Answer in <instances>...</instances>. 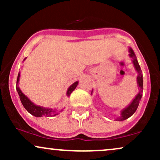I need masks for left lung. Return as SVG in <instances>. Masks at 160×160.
I'll use <instances>...</instances> for the list:
<instances>
[{
	"label": "left lung",
	"instance_id": "left-lung-1",
	"mask_svg": "<svg viewBox=\"0 0 160 160\" xmlns=\"http://www.w3.org/2000/svg\"><path fill=\"white\" fill-rule=\"evenodd\" d=\"M128 52H129V56L130 58H132V62L134 67H135V71H137L138 76H137V84L138 87V93L135 95V98H133V100L132 101V102L128 104V106H126V108H123L122 111H120V117H117L116 119V120L118 121H122L126 120V119L129 118L131 116L134 114L135 111H136L138 107L139 102H140L141 97H142V92H143V75H142V71L139 65L136 56H135V52H134L133 49L131 47H128Z\"/></svg>",
	"mask_w": 160,
	"mask_h": 160
}]
</instances>
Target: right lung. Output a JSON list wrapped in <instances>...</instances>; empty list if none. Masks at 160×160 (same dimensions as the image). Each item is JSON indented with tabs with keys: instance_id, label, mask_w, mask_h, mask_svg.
I'll return each mask as SVG.
<instances>
[{
	"instance_id": "1",
	"label": "right lung",
	"mask_w": 160,
	"mask_h": 160,
	"mask_svg": "<svg viewBox=\"0 0 160 160\" xmlns=\"http://www.w3.org/2000/svg\"><path fill=\"white\" fill-rule=\"evenodd\" d=\"M26 59V58L24 59V61ZM19 78H20V72H19L17 77V81H16V90L18 92V94L19 95L20 101H21L22 104L24 106V108L26 109V111L30 113L31 114L34 116L36 117H43V116H45V117H54V116H56L58 114V112L57 111L56 109H52V108H44L42 107V106L37 105L32 102V101L30 100L28 97L25 95L24 93L22 92L20 88L19 87ZM78 85V81L74 82L72 85L69 86V88L68 89L67 92H66V95H67L68 97L70 96V95L71 94L73 91L76 89V87ZM63 111V110H61L59 112Z\"/></svg>"
}]
</instances>
